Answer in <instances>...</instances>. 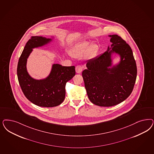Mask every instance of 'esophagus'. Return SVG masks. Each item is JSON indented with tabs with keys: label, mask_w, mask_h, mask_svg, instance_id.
<instances>
[{
	"label": "esophagus",
	"mask_w": 154,
	"mask_h": 154,
	"mask_svg": "<svg viewBox=\"0 0 154 154\" xmlns=\"http://www.w3.org/2000/svg\"><path fill=\"white\" fill-rule=\"evenodd\" d=\"M83 67L82 66H81V65H78L75 67L76 72L77 73H78V74L80 73L83 71Z\"/></svg>",
	"instance_id": "obj_1"
}]
</instances>
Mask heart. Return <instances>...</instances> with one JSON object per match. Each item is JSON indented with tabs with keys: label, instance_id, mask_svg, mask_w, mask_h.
Returning <instances> with one entry per match:
<instances>
[{
	"label": "heart",
	"instance_id": "1",
	"mask_svg": "<svg viewBox=\"0 0 154 154\" xmlns=\"http://www.w3.org/2000/svg\"><path fill=\"white\" fill-rule=\"evenodd\" d=\"M97 50V48L95 45L91 46L88 41H83L76 45L72 50V55L75 57H80L85 54L87 51V54L90 56L94 55Z\"/></svg>",
	"mask_w": 154,
	"mask_h": 154
}]
</instances>
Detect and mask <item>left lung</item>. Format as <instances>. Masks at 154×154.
<instances>
[{"mask_svg": "<svg viewBox=\"0 0 154 154\" xmlns=\"http://www.w3.org/2000/svg\"><path fill=\"white\" fill-rule=\"evenodd\" d=\"M110 48L94 59L89 60L87 69L82 72L85 88L90 101L100 106H112L126 99L131 94L136 81L137 69L132 50L117 35H110ZM112 49L110 51L109 50ZM120 55L119 63L110 69L111 54Z\"/></svg>", "mask_w": 154, "mask_h": 154, "instance_id": "1", "label": "left lung"}]
</instances>
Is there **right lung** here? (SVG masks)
I'll list each match as a JSON object with an SVG mask.
<instances>
[{
	"label": "right lung",
	"instance_id": "obj_1",
	"mask_svg": "<svg viewBox=\"0 0 154 154\" xmlns=\"http://www.w3.org/2000/svg\"><path fill=\"white\" fill-rule=\"evenodd\" d=\"M41 36H33L26 42L18 62L17 74L20 87L25 97L34 104L42 107H54L65 99L66 83L75 75V66L54 64L49 75L44 79L35 80L28 74L26 60L32 49L51 41Z\"/></svg>",
	"mask_w": 154,
	"mask_h": 154
}]
</instances>
